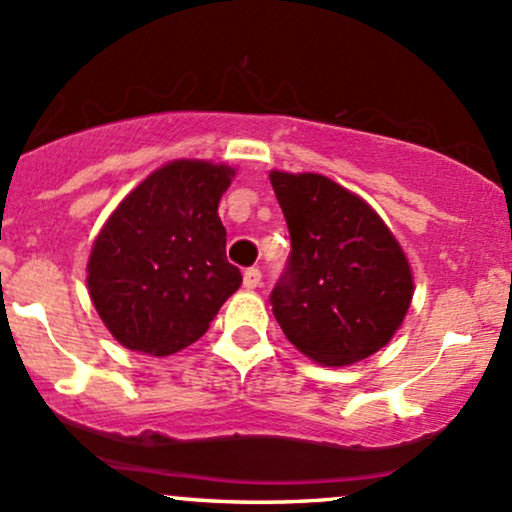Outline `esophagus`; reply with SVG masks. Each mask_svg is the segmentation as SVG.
I'll list each match as a JSON object with an SVG mask.
<instances>
[{"mask_svg": "<svg viewBox=\"0 0 512 512\" xmlns=\"http://www.w3.org/2000/svg\"><path fill=\"white\" fill-rule=\"evenodd\" d=\"M244 287L246 290H256V287H261V271H258V268H246Z\"/></svg>", "mask_w": 512, "mask_h": 512, "instance_id": "34e87169", "label": "esophagus"}]
</instances>
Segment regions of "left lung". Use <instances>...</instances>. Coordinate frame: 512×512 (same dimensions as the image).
Masks as SVG:
<instances>
[{
	"mask_svg": "<svg viewBox=\"0 0 512 512\" xmlns=\"http://www.w3.org/2000/svg\"><path fill=\"white\" fill-rule=\"evenodd\" d=\"M290 229L271 292L280 329L319 365H353L389 343L413 297L399 241L363 198L321 174L271 171Z\"/></svg>",
	"mask_w": 512,
	"mask_h": 512,
	"instance_id": "1",
	"label": "left lung"
}]
</instances>
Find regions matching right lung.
<instances>
[{"instance_id": "obj_1", "label": "right lung", "mask_w": 512, "mask_h": 512, "mask_svg": "<svg viewBox=\"0 0 512 512\" xmlns=\"http://www.w3.org/2000/svg\"><path fill=\"white\" fill-rule=\"evenodd\" d=\"M227 164L179 159L149 174L108 217L89 256L91 302L125 348L171 355L191 346L239 290L217 217Z\"/></svg>"}]
</instances>
